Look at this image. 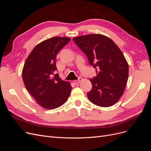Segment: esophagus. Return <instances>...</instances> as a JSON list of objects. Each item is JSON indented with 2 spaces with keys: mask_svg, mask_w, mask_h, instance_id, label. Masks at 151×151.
Masks as SVG:
<instances>
[{
  "mask_svg": "<svg viewBox=\"0 0 151 151\" xmlns=\"http://www.w3.org/2000/svg\"><path fill=\"white\" fill-rule=\"evenodd\" d=\"M82 80H83V79H82L81 77H79L78 79L75 80V81H74V83L75 84H78Z\"/></svg>",
  "mask_w": 151,
  "mask_h": 151,
  "instance_id": "1",
  "label": "esophagus"
}]
</instances>
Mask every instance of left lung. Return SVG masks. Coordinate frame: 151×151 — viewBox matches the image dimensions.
<instances>
[{
  "label": "left lung",
  "mask_w": 151,
  "mask_h": 151,
  "mask_svg": "<svg viewBox=\"0 0 151 151\" xmlns=\"http://www.w3.org/2000/svg\"><path fill=\"white\" fill-rule=\"evenodd\" d=\"M96 68V76L91 79L93 88L87 94L89 101L99 106L109 107L122 96L129 77V65L113 41L100 34L73 38Z\"/></svg>",
  "instance_id": "1"
}]
</instances>
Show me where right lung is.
Here are the masks:
<instances>
[{
  "mask_svg": "<svg viewBox=\"0 0 151 151\" xmlns=\"http://www.w3.org/2000/svg\"><path fill=\"white\" fill-rule=\"evenodd\" d=\"M70 41L66 37L45 40L33 48L24 63L22 77L26 88L36 102L46 109L60 107L70 94V83L55 74L57 53Z\"/></svg>",
  "mask_w": 151,
  "mask_h": 151,
  "instance_id": "right-lung-1",
  "label": "right lung"
}]
</instances>
